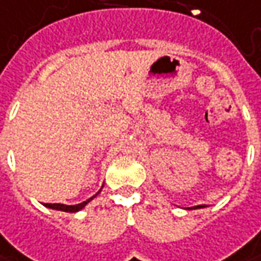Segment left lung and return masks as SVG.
Wrapping results in <instances>:
<instances>
[{"label":"left lung","instance_id":"left-lung-1","mask_svg":"<svg viewBox=\"0 0 261 261\" xmlns=\"http://www.w3.org/2000/svg\"><path fill=\"white\" fill-rule=\"evenodd\" d=\"M205 205H198V206H193V210H196V208H203Z\"/></svg>","mask_w":261,"mask_h":261}]
</instances>
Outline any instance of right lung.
Here are the masks:
<instances>
[{"instance_id": "right-lung-1", "label": "right lung", "mask_w": 261, "mask_h": 261, "mask_svg": "<svg viewBox=\"0 0 261 261\" xmlns=\"http://www.w3.org/2000/svg\"><path fill=\"white\" fill-rule=\"evenodd\" d=\"M101 192V191H99ZM98 192V193H99ZM96 193V195H98ZM96 195L94 196H91L89 199H86L85 202H81L77 203V205H63V203H44V206H47V208H51V210H59V211H65V212H76V211H81L84 206H85L86 203L89 202V201H92Z\"/></svg>"}]
</instances>
